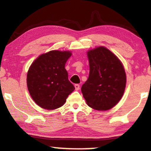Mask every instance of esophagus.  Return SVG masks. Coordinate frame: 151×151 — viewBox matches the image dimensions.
<instances>
[{
    "label": "esophagus",
    "instance_id": "obj_1",
    "mask_svg": "<svg viewBox=\"0 0 151 151\" xmlns=\"http://www.w3.org/2000/svg\"><path fill=\"white\" fill-rule=\"evenodd\" d=\"M74 87H75V89L77 90V91H78V90H79V89H80V86H79L78 84H75V85H74Z\"/></svg>",
    "mask_w": 151,
    "mask_h": 151
}]
</instances>
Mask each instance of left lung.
Returning <instances> with one entry per match:
<instances>
[{
	"label": "left lung",
	"instance_id": "obj_1",
	"mask_svg": "<svg viewBox=\"0 0 151 151\" xmlns=\"http://www.w3.org/2000/svg\"><path fill=\"white\" fill-rule=\"evenodd\" d=\"M89 75L81 86L89 106L106 111L120 101L126 87L125 70L120 60L110 50L99 47L87 52Z\"/></svg>",
	"mask_w": 151,
	"mask_h": 151
}]
</instances>
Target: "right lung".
Here are the masks:
<instances>
[{"label":"right lung","mask_w":151,"mask_h":151,"mask_svg":"<svg viewBox=\"0 0 151 151\" xmlns=\"http://www.w3.org/2000/svg\"><path fill=\"white\" fill-rule=\"evenodd\" d=\"M71 55L69 51L52 50L38 57L29 68L27 89L33 101L42 108H60L75 89L65 68Z\"/></svg>","instance_id":"right-lung-1"}]
</instances>
